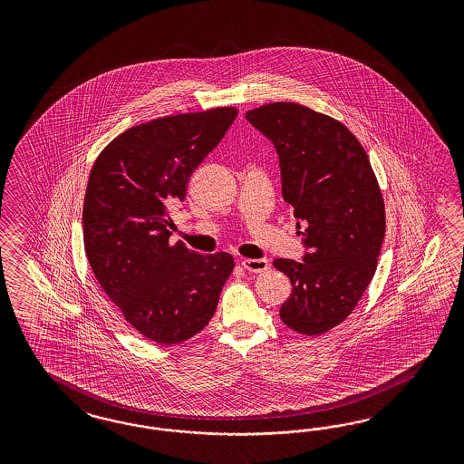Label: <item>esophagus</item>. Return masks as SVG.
Returning <instances> with one entry per match:
<instances>
[{
    "instance_id": "34e87169",
    "label": "esophagus",
    "mask_w": 464,
    "mask_h": 464,
    "mask_svg": "<svg viewBox=\"0 0 464 464\" xmlns=\"http://www.w3.org/2000/svg\"><path fill=\"white\" fill-rule=\"evenodd\" d=\"M241 267L248 272H264L268 268V260L266 258H243Z\"/></svg>"
}]
</instances>
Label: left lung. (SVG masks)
<instances>
[{
  "mask_svg": "<svg viewBox=\"0 0 464 464\" xmlns=\"http://www.w3.org/2000/svg\"><path fill=\"white\" fill-rule=\"evenodd\" d=\"M279 155L282 197L303 229V262L276 258L293 293L281 320L303 335L342 324L372 279L386 229L384 202L364 148L335 119L291 102L246 112Z\"/></svg>",
  "mask_w": 464,
  "mask_h": 464,
  "instance_id": "left-lung-1",
  "label": "left lung"
}]
</instances>
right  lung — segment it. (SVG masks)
<instances>
[{
    "mask_svg": "<svg viewBox=\"0 0 464 464\" xmlns=\"http://www.w3.org/2000/svg\"><path fill=\"white\" fill-rule=\"evenodd\" d=\"M235 107L130 127L100 153L86 185L84 250L97 281L142 337L160 345L198 334L235 260L169 243V211L235 122Z\"/></svg>",
    "mask_w": 464,
    "mask_h": 464,
    "instance_id": "add662e5",
    "label": "right lung"
}]
</instances>
